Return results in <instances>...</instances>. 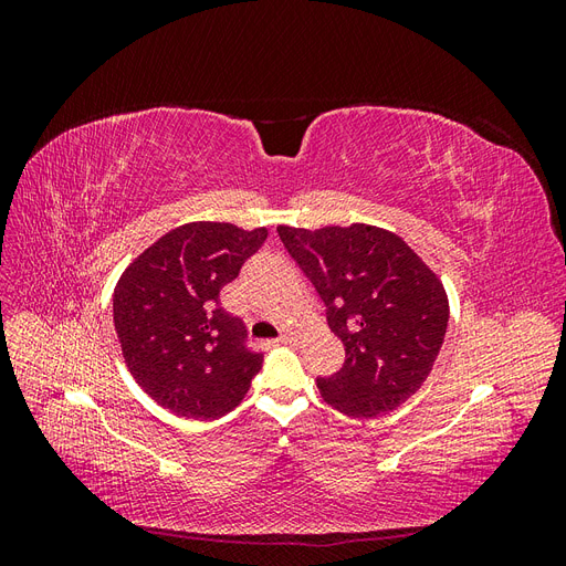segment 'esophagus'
Wrapping results in <instances>:
<instances>
[{"instance_id": "obj_1", "label": "esophagus", "mask_w": 566, "mask_h": 566, "mask_svg": "<svg viewBox=\"0 0 566 566\" xmlns=\"http://www.w3.org/2000/svg\"><path fill=\"white\" fill-rule=\"evenodd\" d=\"M279 342H281V345H293V342H297V333L295 331H283Z\"/></svg>"}]
</instances>
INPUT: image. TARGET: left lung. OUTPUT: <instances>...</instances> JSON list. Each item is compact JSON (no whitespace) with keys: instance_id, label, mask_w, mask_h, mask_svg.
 Listing matches in <instances>:
<instances>
[{"instance_id":"8db88e82","label":"left lung","mask_w":566,"mask_h":566,"mask_svg":"<svg viewBox=\"0 0 566 566\" xmlns=\"http://www.w3.org/2000/svg\"><path fill=\"white\" fill-rule=\"evenodd\" d=\"M279 235L345 345L342 368L316 380L321 397L356 418L389 413L413 397L449 325V297L437 273L403 238L378 227H279Z\"/></svg>"}]
</instances>
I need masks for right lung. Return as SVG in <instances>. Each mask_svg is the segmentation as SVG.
I'll return each mask as SVG.
<instances>
[{
    "label": "right lung",
    "mask_w": 566,
    "mask_h": 566,
    "mask_svg": "<svg viewBox=\"0 0 566 566\" xmlns=\"http://www.w3.org/2000/svg\"><path fill=\"white\" fill-rule=\"evenodd\" d=\"M266 229L193 221L158 238L119 276L113 323L134 380L179 418L217 420L248 394L262 352L224 312L221 287L266 241Z\"/></svg>",
    "instance_id": "1"
}]
</instances>
